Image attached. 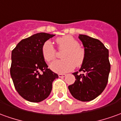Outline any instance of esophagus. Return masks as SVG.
Wrapping results in <instances>:
<instances>
[{
    "instance_id": "esophagus-1",
    "label": "esophagus",
    "mask_w": 121,
    "mask_h": 121,
    "mask_svg": "<svg viewBox=\"0 0 121 121\" xmlns=\"http://www.w3.org/2000/svg\"><path fill=\"white\" fill-rule=\"evenodd\" d=\"M66 76V74H65V73H59L58 74V77H60V78H62V77H65Z\"/></svg>"
}]
</instances>
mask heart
Returning <instances> with one entry per match:
<instances>
[{"mask_svg":"<svg viewBox=\"0 0 121 121\" xmlns=\"http://www.w3.org/2000/svg\"><path fill=\"white\" fill-rule=\"evenodd\" d=\"M59 49L64 50L60 60L53 61L50 67L54 72L63 73L69 72L74 69L75 66H80L84 61L85 58L84 50L79 46V43L70 35L60 37L56 39ZM56 50L52 43L47 40L41 48V54L44 60L46 61L53 60L56 56Z\"/></svg>","mask_w":121,"mask_h":121,"instance_id":"1","label":"heart"}]
</instances>
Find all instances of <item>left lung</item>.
<instances>
[{
    "mask_svg": "<svg viewBox=\"0 0 121 121\" xmlns=\"http://www.w3.org/2000/svg\"><path fill=\"white\" fill-rule=\"evenodd\" d=\"M78 39L82 43L85 58L79 71L73 74L76 81L68 86L75 99L82 102H89L100 95L108 84L110 72L109 50L98 39L79 35Z\"/></svg>",
    "mask_w": 121,
    "mask_h": 121,
    "instance_id": "obj_1",
    "label": "left lung"
}]
</instances>
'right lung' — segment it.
Instances as JSON below:
<instances>
[{
    "mask_svg": "<svg viewBox=\"0 0 121 121\" xmlns=\"http://www.w3.org/2000/svg\"><path fill=\"white\" fill-rule=\"evenodd\" d=\"M54 35L39 33L23 39L12 51L11 77L20 96L31 102H40L52 91L58 75L48 68L41 48Z\"/></svg>",
    "mask_w": 121,
    "mask_h": 121,
    "instance_id": "add662e5",
    "label": "right lung"
}]
</instances>
